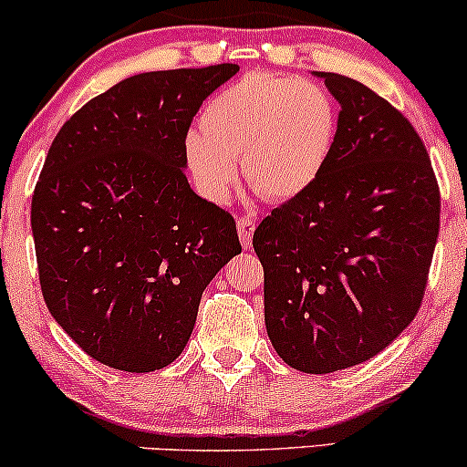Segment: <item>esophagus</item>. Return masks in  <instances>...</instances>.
I'll return each mask as SVG.
<instances>
[{
    "label": "esophagus",
    "instance_id": "34e87169",
    "mask_svg": "<svg viewBox=\"0 0 467 467\" xmlns=\"http://www.w3.org/2000/svg\"><path fill=\"white\" fill-rule=\"evenodd\" d=\"M237 233H239V239H241V245H244L245 250L252 245V234H254V219L252 217H239L237 219Z\"/></svg>",
    "mask_w": 467,
    "mask_h": 467
}]
</instances>
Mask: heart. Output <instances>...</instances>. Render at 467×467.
<instances>
[{
  "mask_svg": "<svg viewBox=\"0 0 467 467\" xmlns=\"http://www.w3.org/2000/svg\"><path fill=\"white\" fill-rule=\"evenodd\" d=\"M331 96L309 80L254 72L203 107L186 166L208 200L226 202L237 166L261 200L283 203L314 186L336 142Z\"/></svg>",
  "mask_w": 467,
  "mask_h": 467,
  "instance_id": "1",
  "label": "heart"
}]
</instances>
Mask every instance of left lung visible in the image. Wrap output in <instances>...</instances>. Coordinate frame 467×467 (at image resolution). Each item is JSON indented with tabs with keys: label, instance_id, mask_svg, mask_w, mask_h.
<instances>
[{
	"label": "left lung",
	"instance_id": "1",
	"mask_svg": "<svg viewBox=\"0 0 467 467\" xmlns=\"http://www.w3.org/2000/svg\"><path fill=\"white\" fill-rule=\"evenodd\" d=\"M340 103L336 142L307 192L252 245L265 329L292 368L334 373L378 356L415 318L439 234V186L420 133L367 85L318 72Z\"/></svg>",
	"mask_w": 467,
	"mask_h": 467
}]
</instances>
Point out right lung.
Wrapping results in <instances>:
<instances>
[{
    "label": "right lung",
    "mask_w": 467,
    "mask_h": 467,
    "mask_svg": "<svg viewBox=\"0 0 467 467\" xmlns=\"http://www.w3.org/2000/svg\"><path fill=\"white\" fill-rule=\"evenodd\" d=\"M234 63L130 77L74 114L32 195L52 318L94 360L149 373L184 351L208 283L241 252L233 215L186 180L192 116Z\"/></svg>",
    "instance_id": "right-lung-1"
}]
</instances>
